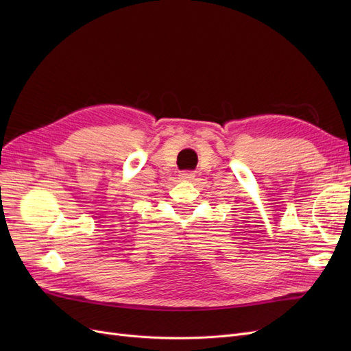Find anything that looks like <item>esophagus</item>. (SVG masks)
I'll use <instances>...</instances> for the list:
<instances>
[{
  "mask_svg": "<svg viewBox=\"0 0 351 351\" xmlns=\"http://www.w3.org/2000/svg\"><path fill=\"white\" fill-rule=\"evenodd\" d=\"M178 177L184 180V182H192V180H195V177H196V173L195 171H183V173H180Z\"/></svg>",
  "mask_w": 351,
  "mask_h": 351,
  "instance_id": "esophagus-1",
  "label": "esophagus"
}]
</instances>
